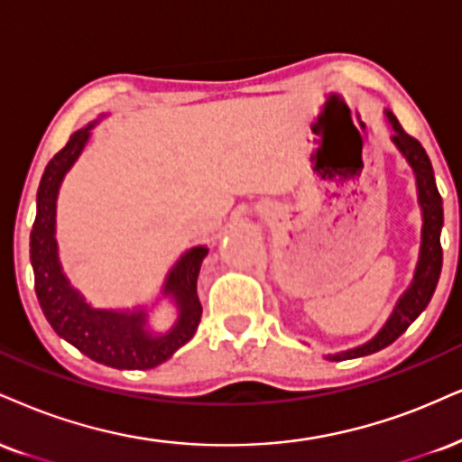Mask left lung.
Listing matches in <instances>:
<instances>
[{"mask_svg": "<svg viewBox=\"0 0 462 462\" xmlns=\"http://www.w3.org/2000/svg\"><path fill=\"white\" fill-rule=\"evenodd\" d=\"M387 120H390L393 126V135H392L393 143H396L400 152L407 157L409 165L415 171V180H418L420 204H421V213H424L418 271H415L413 284H411L409 291L402 294V299L398 301L396 310H393L392 319L387 320V325L379 331V336H376L374 340H370L368 344H364V346L353 348V351L329 355L331 361L364 357V355H372L381 351V348L390 346L392 342H396L398 337L409 329L411 322L418 319V316L426 310V305L430 303L432 292H435L437 288L439 275H441L443 202H441V196H439L430 159H428L424 146H421L413 135H409V133L402 129V125H400L398 118L392 114V111H387Z\"/></svg>", "mask_w": 462, "mask_h": 462, "instance_id": "obj_1", "label": "left lung"}]
</instances>
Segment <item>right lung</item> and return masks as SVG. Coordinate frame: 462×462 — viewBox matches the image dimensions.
<instances>
[{
	"instance_id": "1",
	"label": "right lung",
	"mask_w": 462,
	"mask_h": 462,
	"mask_svg": "<svg viewBox=\"0 0 462 462\" xmlns=\"http://www.w3.org/2000/svg\"><path fill=\"white\" fill-rule=\"evenodd\" d=\"M90 126L72 133L66 146L49 161L36 196V219L30 235V258L34 266V288L42 314L60 337L83 355L118 370H148L168 361L196 333L202 316L198 299V275L207 247H193L178 260L165 282V292L174 294L180 319L170 333L152 337L143 331V312H107L92 310L72 291L58 263L55 245V198L60 182L79 157Z\"/></svg>"
}]
</instances>
